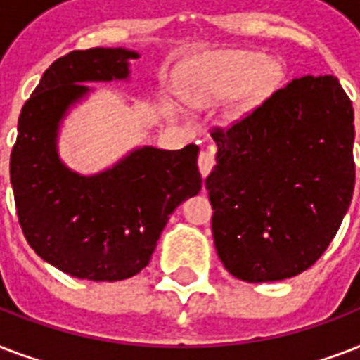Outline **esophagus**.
<instances>
[{"mask_svg": "<svg viewBox=\"0 0 360 360\" xmlns=\"http://www.w3.org/2000/svg\"><path fill=\"white\" fill-rule=\"evenodd\" d=\"M198 166H200V172H202L203 177H207L211 174V169L214 166V155L213 151H202L200 157H198Z\"/></svg>", "mask_w": 360, "mask_h": 360, "instance_id": "34e87169", "label": "esophagus"}]
</instances>
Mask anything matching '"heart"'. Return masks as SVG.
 <instances>
[{"label": "heart", "mask_w": 360, "mask_h": 360, "mask_svg": "<svg viewBox=\"0 0 360 360\" xmlns=\"http://www.w3.org/2000/svg\"><path fill=\"white\" fill-rule=\"evenodd\" d=\"M282 70L273 61L252 52H219L202 59L185 98L192 106H214L233 96L228 120L239 121L273 93Z\"/></svg>", "instance_id": "heart-1"}]
</instances>
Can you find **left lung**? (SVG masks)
<instances>
[{
  "instance_id": "1",
  "label": "left lung",
  "mask_w": 360,
  "mask_h": 360,
  "mask_svg": "<svg viewBox=\"0 0 360 360\" xmlns=\"http://www.w3.org/2000/svg\"><path fill=\"white\" fill-rule=\"evenodd\" d=\"M211 136L219 151L205 188L224 267L245 282H276L312 267L355 186L353 106L338 78H295Z\"/></svg>"
}]
</instances>
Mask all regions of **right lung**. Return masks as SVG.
<instances>
[{
  "instance_id": "add662e5",
  "label": "right lung",
  "mask_w": 360,
  "mask_h": 360,
  "mask_svg": "<svg viewBox=\"0 0 360 360\" xmlns=\"http://www.w3.org/2000/svg\"><path fill=\"white\" fill-rule=\"evenodd\" d=\"M127 48L75 50L56 59L24 104L11 153V185L30 246L76 278L115 282L146 267L169 214L202 191L196 143L166 151L136 147L93 175L59 158L69 110L93 91L89 82L129 80Z\"/></svg>"
}]
</instances>
